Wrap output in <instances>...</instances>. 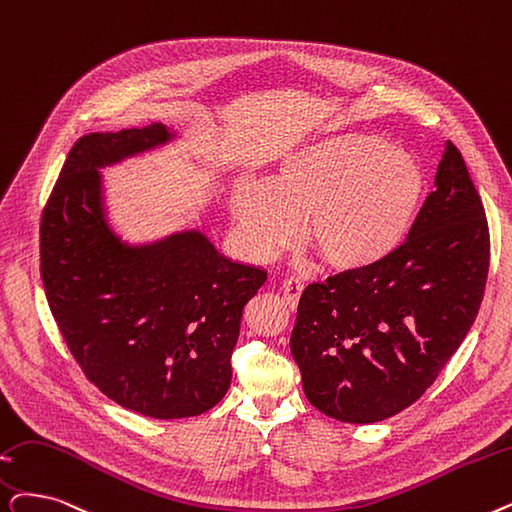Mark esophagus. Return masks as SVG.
<instances>
[{
  "label": "esophagus",
  "mask_w": 512,
  "mask_h": 512,
  "mask_svg": "<svg viewBox=\"0 0 512 512\" xmlns=\"http://www.w3.org/2000/svg\"><path fill=\"white\" fill-rule=\"evenodd\" d=\"M282 295H284V301L288 303V307L297 309L299 299H301V295H303V284H301L297 278L284 280V284H282Z\"/></svg>",
  "instance_id": "obj_1"
}]
</instances>
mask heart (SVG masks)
<instances>
[{
	"label": "heart",
	"mask_w": 512,
	"mask_h": 512,
	"mask_svg": "<svg viewBox=\"0 0 512 512\" xmlns=\"http://www.w3.org/2000/svg\"><path fill=\"white\" fill-rule=\"evenodd\" d=\"M427 198L425 171L381 136L332 133L288 150L270 182L232 190L242 249L270 259L299 234L332 270L362 274L385 263L414 228Z\"/></svg>",
	"instance_id": "heart-1"
}]
</instances>
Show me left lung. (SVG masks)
Returning a JSON list of instances; mask_svg holds the SVG:
<instances>
[{"label": "left lung", "instance_id": "8db88e82", "mask_svg": "<svg viewBox=\"0 0 512 512\" xmlns=\"http://www.w3.org/2000/svg\"><path fill=\"white\" fill-rule=\"evenodd\" d=\"M490 270L481 198L452 142L408 240L385 263L305 288L291 353L311 406L370 425L433 385L471 330Z\"/></svg>", "mask_w": 512, "mask_h": 512}]
</instances>
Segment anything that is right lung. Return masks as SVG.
<instances>
[{
  "mask_svg": "<svg viewBox=\"0 0 512 512\" xmlns=\"http://www.w3.org/2000/svg\"><path fill=\"white\" fill-rule=\"evenodd\" d=\"M175 140L163 123L87 133L41 217V278L66 345L104 395L161 420L226 395L242 311L268 280L201 228L129 242L110 221L100 169Z\"/></svg>",
  "mask_w": 512,
  "mask_h": 512,
  "instance_id": "1",
  "label": "right lung"
}]
</instances>
